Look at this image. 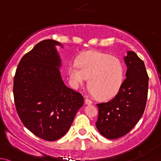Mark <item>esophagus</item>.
Listing matches in <instances>:
<instances>
[{
	"instance_id": "obj_1",
	"label": "esophagus",
	"mask_w": 161,
	"mask_h": 161,
	"mask_svg": "<svg viewBox=\"0 0 161 161\" xmlns=\"http://www.w3.org/2000/svg\"><path fill=\"white\" fill-rule=\"evenodd\" d=\"M85 104L86 105H92V101H91L90 99H88V98H86L85 99Z\"/></svg>"
}]
</instances>
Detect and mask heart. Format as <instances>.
I'll return each mask as SVG.
<instances>
[{"mask_svg":"<svg viewBox=\"0 0 161 161\" xmlns=\"http://www.w3.org/2000/svg\"><path fill=\"white\" fill-rule=\"evenodd\" d=\"M68 74L74 87L89 79L91 92L101 99L114 97L123 82V66L119 59L97 51L81 56L77 64L69 65Z\"/></svg>","mask_w":161,"mask_h":161,"instance_id":"heart-1","label":"heart"}]
</instances>
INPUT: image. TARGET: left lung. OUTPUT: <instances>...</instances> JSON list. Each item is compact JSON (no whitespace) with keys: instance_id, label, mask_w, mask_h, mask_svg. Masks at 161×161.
<instances>
[{"instance_id":"obj_1","label":"left lung","mask_w":161,"mask_h":161,"mask_svg":"<svg viewBox=\"0 0 161 161\" xmlns=\"http://www.w3.org/2000/svg\"><path fill=\"white\" fill-rule=\"evenodd\" d=\"M126 65L125 80L115 97L97 104L96 127L105 138L123 136L136 125L144 112L148 93L149 77L142 59L132 51L124 56Z\"/></svg>"}]
</instances>
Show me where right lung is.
<instances>
[{
	"instance_id": "obj_1",
	"label": "right lung",
	"mask_w": 161,
	"mask_h": 161,
	"mask_svg": "<svg viewBox=\"0 0 161 161\" xmlns=\"http://www.w3.org/2000/svg\"><path fill=\"white\" fill-rule=\"evenodd\" d=\"M56 46L46 39L21 58L14 77V104L23 125L48 141L64 136L84 105L79 92L64 84Z\"/></svg>"
}]
</instances>
